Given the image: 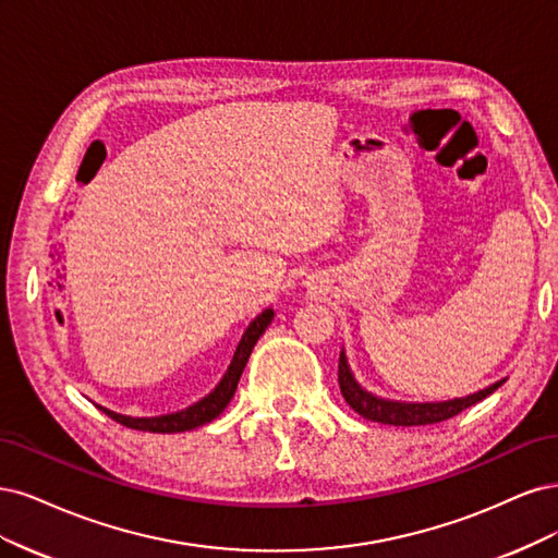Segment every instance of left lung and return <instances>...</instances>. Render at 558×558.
Segmentation results:
<instances>
[{
	"label": "left lung",
	"instance_id": "1",
	"mask_svg": "<svg viewBox=\"0 0 558 558\" xmlns=\"http://www.w3.org/2000/svg\"><path fill=\"white\" fill-rule=\"evenodd\" d=\"M338 385H340V393H343L348 405L354 412H359L364 420L391 424V426H422V424H438V422H445L449 417L459 415L461 410L480 403L482 399H487L489 393H494L502 385V380L473 393V397L445 401V403H393V401L377 399V397H373V393L359 387L348 368L345 354H340Z\"/></svg>",
	"mask_w": 558,
	"mask_h": 558
}]
</instances>
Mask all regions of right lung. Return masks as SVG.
<instances>
[{"label": "right lung", "instance_id": "obj_1", "mask_svg": "<svg viewBox=\"0 0 558 558\" xmlns=\"http://www.w3.org/2000/svg\"><path fill=\"white\" fill-rule=\"evenodd\" d=\"M271 319H274V311H264L262 315H257L253 322H250V327L245 329V333L241 338L236 354H233L231 366L227 368L222 383L215 387L206 399L190 405L187 410L175 412V415L136 417V420L118 415V412H111L106 408H99V410L106 412V415H109L113 422H118L122 426L134 428V430H150V434H181V430H190V428H196V426L213 422L227 408V403L231 401L233 391H236V387H239L241 373L247 364V356H250V352H253L259 336L266 331V327L271 325Z\"/></svg>", "mask_w": 558, "mask_h": 558}]
</instances>
